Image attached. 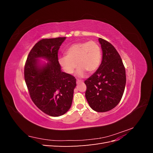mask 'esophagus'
Returning <instances> with one entry per match:
<instances>
[{
    "instance_id": "34e87169",
    "label": "esophagus",
    "mask_w": 153,
    "mask_h": 153,
    "mask_svg": "<svg viewBox=\"0 0 153 153\" xmlns=\"http://www.w3.org/2000/svg\"><path fill=\"white\" fill-rule=\"evenodd\" d=\"M82 82H83V80L76 79V84H80V83H82Z\"/></svg>"
}]
</instances>
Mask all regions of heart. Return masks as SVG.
<instances>
[{
	"mask_svg": "<svg viewBox=\"0 0 153 153\" xmlns=\"http://www.w3.org/2000/svg\"><path fill=\"white\" fill-rule=\"evenodd\" d=\"M101 58L102 52L99 44L95 41H89L71 45L66 51V56L60 58L59 61L64 71L68 74H72L78 66L77 75L82 76L85 71L88 73L96 71L100 66Z\"/></svg>",
	"mask_w": 153,
	"mask_h": 153,
	"instance_id": "1",
	"label": "heart"
}]
</instances>
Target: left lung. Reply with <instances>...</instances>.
<instances>
[{"instance_id":"1","label":"left lung","mask_w":153,"mask_h":153,"mask_svg":"<svg viewBox=\"0 0 153 153\" xmlns=\"http://www.w3.org/2000/svg\"><path fill=\"white\" fill-rule=\"evenodd\" d=\"M103 59L97 71L84 83L85 98L91 108L98 112L112 110L121 101L126 85V71L117 51L108 41L99 38Z\"/></svg>"}]
</instances>
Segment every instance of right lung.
<instances>
[{
	"label": "right lung",
	"instance_id": "right-lung-1",
	"mask_svg": "<svg viewBox=\"0 0 153 153\" xmlns=\"http://www.w3.org/2000/svg\"><path fill=\"white\" fill-rule=\"evenodd\" d=\"M65 37L39 41L30 50L24 67V78L30 98L37 107L50 116L58 117L70 108L76 78L62 72L58 51ZM49 62L41 67L38 58Z\"/></svg>",
	"mask_w": 153,
	"mask_h": 153
}]
</instances>
